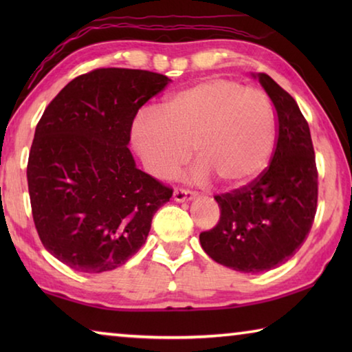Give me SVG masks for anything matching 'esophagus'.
<instances>
[{"label": "esophagus", "mask_w": 352, "mask_h": 352, "mask_svg": "<svg viewBox=\"0 0 352 352\" xmlns=\"http://www.w3.org/2000/svg\"><path fill=\"white\" fill-rule=\"evenodd\" d=\"M195 197L194 190L189 189H183V188H177L174 190V200L175 201H189Z\"/></svg>", "instance_id": "esophagus-1"}]
</instances>
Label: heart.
Returning <instances> with one entry per match:
<instances>
[{
    "instance_id": "obj_1",
    "label": "heart",
    "mask_w": 352,
    "mask_h": 352,
    "mask_svg": "<svg viewBox=\"0 0 352 352\" xmlns=\"http://www.w3.org/2000/svg\"><path fill=\"white\" fill-rule=\"evenodd\" d=\"M132 138L147 170L169 178L188 162H201L197 180L211 174L226 188L253 182L270 162L275 116L269 98L241 82L211 77L172 94L162 110H141Z\"/></svg>"
}]
</instances>
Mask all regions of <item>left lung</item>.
Returning a JSON list of instances; mask_svg holds the SVG:
<instances>
[{"label":"left lung","instance_id":"left-lung-1","mask_svg":"<svg viewBox=\"0 0 352 352\" xmlns=\"http://www.w3.org/2000/svg\"><path fill=\"white\" fill-rule=\"evenodd\" d=\"M276 110V147L270 166L252 183L214 195L220 219L200 233L201 248L242 273L275 269L292 258L312 228L318 172L309 124L300 107L270 76L258 74Z\"/></svg>","mask_w":352,"mask_h":352}]
</instances>
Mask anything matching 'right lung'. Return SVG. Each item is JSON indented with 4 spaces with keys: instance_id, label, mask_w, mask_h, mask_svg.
Here are the masks:
<instances>
[{
    "instance_id": "right-lung-1",
    "label": "right lung",
    "mask_w": 352,
    "mask_h": 352,
    "mask_svg": "<svg viewBox=\"0 0 352 352\" xmlns=\"http://www.w3.org/2000/svg\"><path fill=\"white\" fill-rule=\"evenodd\" d=\"M169 82L152 71L98 68L71 80L40 118L28 160L32 217L43 247L71 269L126 264L172 197L127 147L136 113Z\"/></svg>"
}]
</instances>
